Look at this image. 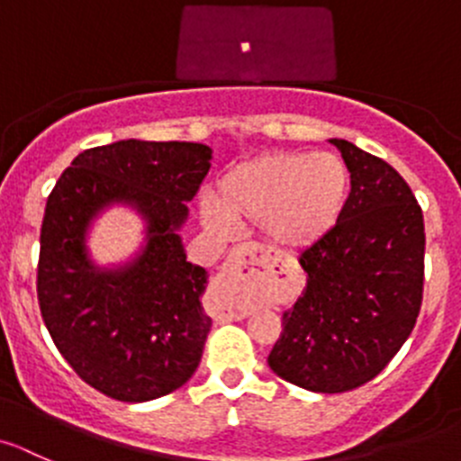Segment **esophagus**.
<instances>
[{"instance_id":"34e87169","label":"esophagus","mask_w":461,"mask_h":461,"mask_svg":"<svg viewBox=\"0 0 461 461\" xmlns=\"http://www.w3.org/2000/svg\"><path fill=\"white\" fill-rule=\"evenodd\" d=\"M266 252L257 245H239L227 257L225 266L218 273L213 298H216V316L222 321H239L245 318L252 309V298L259 289V270L245 268L250 261L266 259Z\"/></svg>"}]
</instances>
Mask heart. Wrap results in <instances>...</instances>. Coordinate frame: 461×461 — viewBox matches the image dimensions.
I'll list each match as a JSON object with an SVG mask.
<instances>
[{
	"mask_svg": "<svg viewBox=\"0 0 461 461\" xmlns=\"http://www.w3.org/2000/svg\"><path fill=\"white\" fill-rule=\"evenodd\" d=\"M350 197V170L332 152H270L234 166L218 179L202 222L218 234L261 225L279 248L303 250L328 236Z\"/></svg>",
	"mask_w": 461,
	"mask_h": 461,
	"instance_id": "obj_1",
	"label": "heart"
}]
</instances>
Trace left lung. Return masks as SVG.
Returning a JSON list of instances; mask_svg holds the SVG:
<instances>
[{
	"instance_id": "1",
	"label": "left lung",
	"mask_w": 461,
	"mask_h": 461,
	"mask_svg": "<svg viewBox=\"0 0 461 461\" xmlns=\"http://www.w3.org/2000/svg\"><path fill=\"white\" fill-rule=\"evenodd\" d=\"M350 197L328 236L300 252L303 295L268 355L275 375L316 393L366 384L411 334L423 303V211L398 172L332 139Z\"/></svg>"
}]
</instances>
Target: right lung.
Returning a JSON list of instances; mask_svg holds the SVG:
<instances>
[{"mask_svg":"<svg viewBox=\"0 0 461 461\" xmlns=\"http://www.w3.org/2000/svg\"><path fill=\"white\" fill-rule=\"evenodd\" d=\"M202 143L118 140L84 149L47 197L38 304L72 371L122 402L161 398L191 380L211 318L206 270L186 261L179 227L211 167ZM124 201L149 222L144 252L122 269H97L85 250L89 221Z\"/></svg>","mask_w":461,"mask_h":461,"instance_id":"right-lung-1","label":"right lung"}]
</instances>
